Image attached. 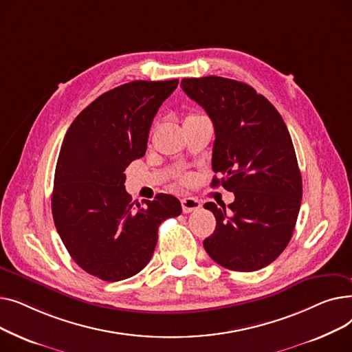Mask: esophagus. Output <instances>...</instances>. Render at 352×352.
Returning <instances> with one entry per match:
<instances>
[{"label": "esophagus", "instance_id": "esophagus-1", "mask_svg": "<svg viewBox=\"0 0 352 352\" xmlns=\"http://www.w3.org/2000/svg\"><path fill=\"white\" fill-rule=\"evenodd\" d=\"M181 207H182V211L188 214V212H192V211H197L199 210L201 204L197 198H192V197H188V198H182L181 199Z\"/></svg>", "mask_w": 352, "mask_h": 352}]
</instances>
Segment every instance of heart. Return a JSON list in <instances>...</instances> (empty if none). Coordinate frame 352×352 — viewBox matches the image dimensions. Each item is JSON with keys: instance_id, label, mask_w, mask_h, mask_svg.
<instances>
[{"instance_id": "obj_1", "label": "heart", "mask_w": 352, "mask_h": 352, "mask_svg": "<svg viewBox=\"0 0 352 352\" xmlns=\"http://www.w3.org/2000/svg\"><path fill=\"white\" fill-rule=\"evenodd\" d=\"M192 117H198V116H188L187 118H192ZM179 181H181L182 184H188V182H190V177H188V175H184V177L179 178Z\"/></svg>"}]
</instances>
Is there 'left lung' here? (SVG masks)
<instances>
[{
    "label": "left lung",
    "instance_id": "1",
    "mask_svg": "<svg viewBox=\"0 0 352 352\" xmlns=\"http://www.w3.org/2000/svg\"><path fill=\"white\" fill-rule=\"evenodd\" d=\"M182 91L207 111L215 129L211 186L234 192L230 211L207 202L217 219L204 239L212 260L232 271L270 265L288 245L301 207L302 179L288 128L248 84L223 77L184 78Z\"/></svg>",
    "mask_w": 352,
    "mask_h": 352
}]
</instances>
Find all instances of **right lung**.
Wrapping results in <instances>:
<instances>
[{"label": "right lung", "mask_w": 352, "mask_h": 352, "mask_svg": "<svg viewBox=\"0 0 352 352\" xmlns=\"http://www.w3.org/2000/svg\"><path fill=\"white\" fill-rule=\"evenodd\" d=\"M177 85L133 81L107 91L64 137L51 198L55 228L72 260L102 281L138 274L154 254L160 224L182 211L170 194L134 206L124 187L125 168L144 157L151 122Z\"/></svg>", "instance_id": "right-lung-1"}]
</instances>
